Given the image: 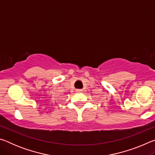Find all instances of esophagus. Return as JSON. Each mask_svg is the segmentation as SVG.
Wrapping results in <instances>:
<instances>
[{"label": "esophagus", "mask_w": 155, "mask_h": 155, "mask_svg": "<svg viewBox=\"0 0 155 155\" xmlns=\"http://www.w3.org/2000/svg\"><path fill=\"white\" fill-rule=\"evenodd\" d=\"M76 91H77V92H78V93H81V92H82V91H83V90H81V89H78V90H76Z\"/></svg>", "instance_id": "1"}]
</instances>
